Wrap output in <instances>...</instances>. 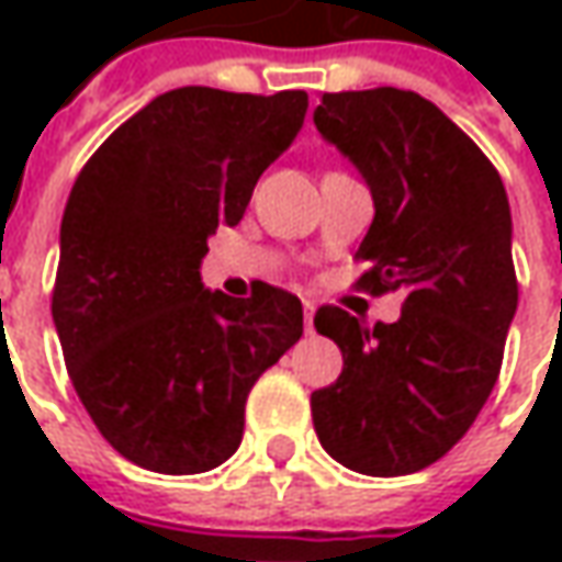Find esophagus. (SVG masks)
I'll return each mask as SVG.
<instances>
[{
    "instance_id": "34e87169",
    "label": "esophagus",
    "mask_w": 562,
    "mask_h": 562,
    "mask_svg": "<svg viewBox=\"0 0 562 562\" xmlns=\"http://www.w3.org/2000/svg\"><path fill=\"white\" fill-rule=\"evenodd\" d=\"M313 315H315L313 303H303V328H306V335H313Z\"/></svg>"
}]
</instances>
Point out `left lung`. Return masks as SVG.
<instances>
[{
  "mask_svg": "<svg viewBox=\"0 0 562 562\" xmlns=\"http://www.w3.org/2000/svg\"><path fill=\"white\" fill-rule=\"evenodd\" d=\"M313 121L375 203L359 288L403 291L394 325L369 328L337 306L315 313L318 335L344 353L335 384L313 391L315 435L353 472L409 475L463 438L501 372L519 303L507 190L419 93H325Z\"/></svg>",
  "mask_w": 562,
  "mask_h": 562,
  "instance_id": "obj_1",
  "label": "left lung"
}]
</instances>
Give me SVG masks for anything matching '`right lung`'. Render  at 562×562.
<instances>
[{
	"mask_svg": "<svg viewBox=\"0 0 562 562\" xmlns=\"http://www.w3.org/2000/svg\"><path fill=\"white\" fill-rule=\"evenodd\" d=\"M303 90L181 87L127 119L61 215L53 322L77 397L124 460L196 475L240 447L249 387L303 335L293 293L249 300L200 278L215 227L300 134Z\"/></svg>",
	"mask_w": 562,
	"mask_h": 562,
	"instance_id": "right-lung-1",
	"label": "right lung"
}]
</instances>
